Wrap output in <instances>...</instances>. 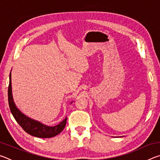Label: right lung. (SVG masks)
<instances>
[{"label":"right lung","mask_w":160,"mask_h":160,"mask_svg":"<svg viewBox=\"0 0 160 160\" xmlns=\"http://www.w3.org/2000/svg\"><path fill=\"white\" fill-rule=\"evenodd\" d=\"M11 84V72H10L8 92L10 109L13 117L15 118L19 125L23 128L24 131L32 136L42 138H48L54 137L63 131L65 126H66L67 117L65 118V119L59 123L58 125L48 126L39 122V121L30 118L22 113L20 109L16 107L14 100H13ZM71 103H72V102H71Z\"/></svg>","instance_id":"1"}]
</instances>
